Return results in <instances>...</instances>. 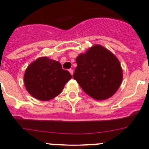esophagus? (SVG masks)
<instances>
[{"label":"esophagus","instance_id":"esophagus-1","mask_svg":"<svg viewBox=\"0 0 149 149\" xmlns=\"http://www.w3.org/2000/svg\"><path fill=\"white\" fill-rule=\"evenodd\" d=\"M69 72H70V73L71 75H73V70H72V69H69Z\"/></svg>","mask_w":149,"mask_h":149}]
</instances>
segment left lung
<instances>
[{
    "instance_id": "left-lung-1",
    "label": "left lung",
    "mask_w": 149,
    "mask_h": 149,
    "mask_svg": "<svg viewBox=\"0 0 149 149\" xmlns=\"http://www.w3.org/2000/svg\"><path fill=\"white\" fill-rule=\"evenodd\" d=\"M73 77L86 94L96 100H105L116 93L123 81L119 60L100 45L88 48L76 59Z\"/></svg>"
}]
</instances>
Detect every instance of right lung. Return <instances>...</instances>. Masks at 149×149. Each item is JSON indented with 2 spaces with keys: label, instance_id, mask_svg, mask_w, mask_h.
I'll return each instance as SVG.
<instances>
[{
  "label": "right lung",
  "instance_id": "obj_1",
  "mask_svg": "<svg viewBox=\"0 0 149 149\" xmlns=\"http://www.w3.org/2000/svg\"><path fill=\"white\" fill-rule=\"evenodd\" d=\"M72 78L58 61L41 57L33 61L24 76L27 91L37 100L49 101L59 95L65 84Z\"/></svg>",
  "mask_w": 149,
  "mask_h": 149
}]
</instances>
